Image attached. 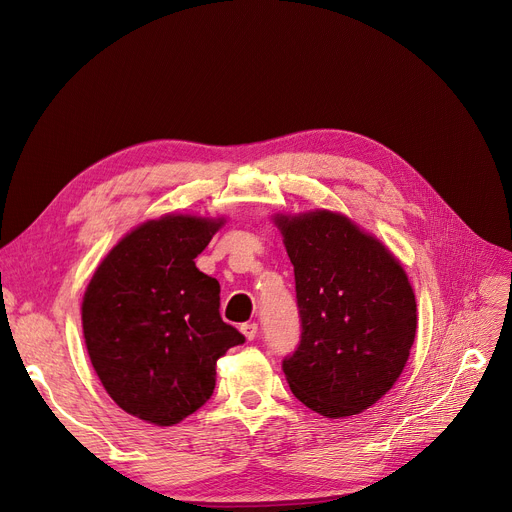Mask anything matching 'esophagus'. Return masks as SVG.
Wrapping results in <instances>:
<instances>
[{"label":"esophagus","mask_w":512,"mask_h":512,"mask_svg":"<svg viewBox=\"0 0 512 512\" xmlns=\"http://www.w3.org/2000/svg\"><path fill=\"white\" fill-rule=\"evenodd\" d=\"M241 333L246 335L248 342H252V339H254L256 333H258V325H256V323H243V325H241Z\"/></svg>","instance_id":"34e87169"}]
</instances>
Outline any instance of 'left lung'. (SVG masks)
<instances>
[{
	"label": "left lung",
	"mask_w": 512,
	"mask_h": 512,
	"mask_svg": "<svg viewBox=\"0 0 512 512\" xmlns=\"http://www.w3.org/2000/svg\"><path fill=\"white\" fill-rule=\"evenodd\" d=\"M294 264L300 344L283 360L294 396L327 419L352 417L402 375L417 333L415 291L383 243L348 216L277 214Z\"/></svg>",
	"instance_id": "obj_1"
}]
</instances>
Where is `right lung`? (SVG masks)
Segmentation results:
<instances>
[{
	"label": "right lung",
	"mask_w": 512,
	"mask_h": 512,
	"mask_svg": "<svg viewBox=\"0 0 512 512\" xmlns=\"http://www.w3.org/2000/svg\"><path fill=\"white\" fill-rule=\"evenodd\" d=\"M223 218L166 214L120 239L81 308L85 346L110 398L129 415L177 425L204 406L216 360L246 342L221 319V285L196 260Z\"/></svg>",
	"instance_id": "add662e5"
}]
</instances>
